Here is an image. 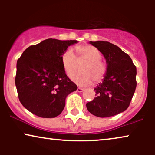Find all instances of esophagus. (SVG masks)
I'll use <instances>...</instances> for the list:
<instances>
[{"label":"esophagus","instance_id":"34e87169","mask_svg":"<svg viewBox=\"0 0 155 155\" xmlns=\"http://www.w3.org/2000/svg\"><path fill=\"white\" fill-rule=\"evenodd\" d=\"M77 91L78 92H82L84 91V89L83 88H81V87H78Z\"/></svg>","mask_w":155,"mask_h":155}]
</instances>
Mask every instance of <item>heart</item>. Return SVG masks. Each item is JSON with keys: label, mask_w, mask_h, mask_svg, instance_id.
<instances>
[{"label": "heart", "mask_w": 155, "mask_h": 155, "mask_svg": "<svg viewBox=\"0 0 155 155\" xmlns=\"http://www.w3.org/2000/svg\"><path fill=\"white\" fill-rule=\"evenodd\" d=\"M79 60L84 61L81 66L82 73L71 76L73 81L80 86H87L92 83L101 82L107 73V68L101 62V54L97 48L91 45L79 46L76 47ZM63 68L68 76L76 71L77 57L72 48H68L61 57Z\"/></svg>", "instance_id": "1"}]
</instances>
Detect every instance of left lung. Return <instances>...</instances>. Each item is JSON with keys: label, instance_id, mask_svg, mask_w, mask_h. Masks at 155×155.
Masks as SVG:
<instances>
[{"label": "left lung", "instance_id": "obj_1", "mask_svg": "<svg viewBox=\"0 0 155 155\" xmlns=\"http://www.w3.org/2000/svg\"><path fill=\"white\" fill-rule=\"evenodd\" d=\"M104 57L107 73L102 82L94 88L96 97L86 104L93 115L109 117L128 109L136 88V67L128 54L108 41L89 42Z\"/></svg>", "mask_w": 155, "mask_h": 155}]
</instances>
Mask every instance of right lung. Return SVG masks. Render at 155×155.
I'll return each mask as SVG.
<instances>
[{
	"mask_svg": "<svg viewBox=\"0 0 155 155\" xmlns=\"http://www.w3.org/2000/svg\"><path fill=\"white\" fill-rule=\"evenodd\" d=\"M76 40H44L30 46L17 62L15 85L25 109L41 118H55L63 111L65 99L78 87L65 74L61 61Z\"/></svg>",
	"mask_w": 155,
	"mask_h": 155,
	"instance_id": "obj_1",
	"label": "right lung"
}]
</instances>
